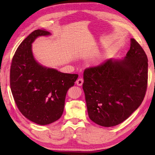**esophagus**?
Segmentation results:
<instances>
[{"mask_svg": "<svg viewBox=\"0 0 155 155\" xmlns=\"http://www.w3.org/2000/svg\"><path fill=\"white\" fill-rule=\"evenodd\" d=\"M83 83H84V80L82 78H79L77 80V81H76V83H77V84L78 85V86H81V85H83Z\"/></svg>", "mask_w": 155, "mask_h": 155, "instance_id": "esophagus-1", "label": "esophagus"}]
</instances>
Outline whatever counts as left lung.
Returning a JSON list of instances; mask_svg holds the SVG:
<instances>
[{"mask_svg": "<svg viewBox=\"0 0 155 155\" xmlns=\"http://www.w3.org/2000/svg\"><path fill=\"white\" fill-rule=\"evenodd\" d=\"M88 117L105 127L116 126L142 103L148 83V58L135 39L123 60L109 59L84 71Z\"/></svg>", "mask_w": 155, "mask_h": 155, "instance_id": "obj_1", "label": "left lung"}]
</instances>
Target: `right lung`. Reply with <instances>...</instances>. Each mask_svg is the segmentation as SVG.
Masks as SVG:
<instances>
[{
	"label": "right lung",
	"instance_id": "1",
	"mask_svg": "<svg viewBox=\"0 0 155 155\" xmlns=\"http://www.w3.org/2000/svg\"><path fill=\"white\" fill-rule=\"evenodd\" d=\"M50 35L38 29L29 35L16 49L10 70V86L20 112L35 123L51 124L62 116L66 95L78 75L46 68L36 62L31 44L39 36Z\"/></svg>",
	"mask_w": 155,
	"mask_h": 155
}]
</instances>
